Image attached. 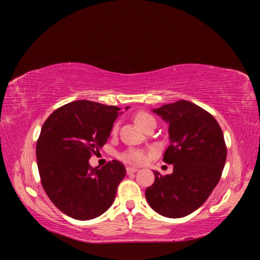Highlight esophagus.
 Masks as SVG:
<instances>
[{"label": "esophagus", "mask_w": 260, "mask_h": 260, "mask_svg": "<svg viewBox=\"0 0 260 260\" xmlns=\"http://www.w3.org/2000/svg\"><path fill=\"white\" fill-rule=\"evenodd\" d=\"M126 172H127V174H132V173H135V172H138V169H136V167L127 166V167H126Z\"/></svg>", "instance_id": "esophagus-1"}]
</instances>
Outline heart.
<instances>
[{
  "instance_id": "b5f03b06",
  "label": "heart",
  "mask_w": 260,
  "mask_h": 260,
  "mask_svg": "<svg viewBox=\"0 0 260 260\" xmlns=\"http://www.w3.org/2000/svg\"><path fill=\"white\" fill-rule=\"evenodd\" d=\"M134 120L136 122V125L141 127L142 129L149 124V122L155 121L151 114H149L146 111H140L136 113L134 117ZM117 132H118V124H114L111 128V134L113 135L117 134ZM121 158L125 161L133 162V164H141V162H143L144 159H146V153L141 150H128L125 153H122Z\"/></svg>"
}]
</instances>
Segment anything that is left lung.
<instances>
[{"instance_id":"1","label":"left lung","mask_w":260,"mask_h":260,"mask_svg":"<svg viewBox=\"0 0 260 260\" xmlns=\"http://www.w3.org/2000/svg\"><path fill=\"white\" fill-rule=\"evenodd\" d=\"M152 111L169 124L171 144L162 160L173 164V173L153 171L155 182L146 189V199L164 217H186L208 200L221 177L227 157L222 131L212 114L189 101Z\"/></svg>"}]
</instances>
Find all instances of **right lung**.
Here are the masks:
<instances>
[{
  "label": "right lung",
  "mask_w": 260,
  "mask_h": 260,
  "mask_svg": "<svg viewBox=\"0 0 260 260\" xmlns=\"http://www.w3.org/2000/svg\"><path fill=\"white\" fill-rule=\"evenodd\" d=\"M129 107H127L126 110ZM120 108L91 101H74L55 110L43 124L37 142L42 187L57 209L77 220H90L112 205L126 175L118 160L91 167L111 133Z\"/></svg>",
  "instance_id": "add662e5"
}]
</instances>
